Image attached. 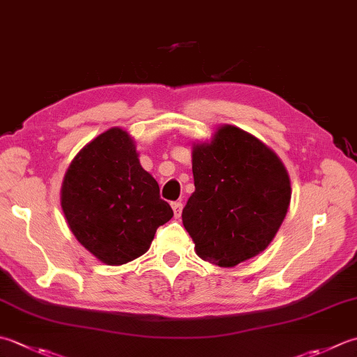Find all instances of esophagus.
I'll list each match as a JSON object with an SVG mask.
<instances>
[{"label":"esophagus","instance_id":"esophagus-1","mask_svg":"<svg viewBox=\"0 0 357 357\" xmlns=\"http://www.w3.org/2000/svg\"><path fill=\"white\" fill-rule=\"evenodd\" d=\"M172 208H173V213H174V216H176V218H179V216H181V212H183V202H181V201H174V202H172Z\"/></svg>","mask_w":357,"mask_h":357}]
</instances>
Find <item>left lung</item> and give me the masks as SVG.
I'll use <instances>...</instances> for the list:
<instances>
[{
	"label": "left lung",
	"instance_id": "left-lung-1",
	"mask_svg": "<svg viewBox=\"0 0 357 357\" xmlns=\"http://www.w3.org/2000/svg\"><path fill=\"white\" fill-rule=\"evenodd\" d=\"M195 192L183 225L197 255L234 268L266 249L288 213L291 181L283 162L260 139L221 125L211 141L193 144Z\"/></svg>",
	"mask_w": 357,
	"mask_h": 357
}]
</instances>
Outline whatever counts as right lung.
Instances as JSON below:
<instances>
[{
    "instance_id": "right-lung-1",
    "label": "right lung",
    "mask_w": 357,
    "mask_h": 357,
    "mask_svg": "<svg viewBox=\"0 0 357 357\" xmlns=\"http://www.w3.org/2000/svg\"><path fill=\"white\" fill-rule=\"evenodd\" d=\"M60 202L75 238L109 266L144 255L156 229L173 216L156 179L139 162L132 137L119 127L77 153L63 178Z\"/></svg>"
}]
</instances>
